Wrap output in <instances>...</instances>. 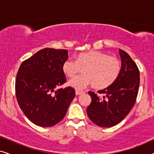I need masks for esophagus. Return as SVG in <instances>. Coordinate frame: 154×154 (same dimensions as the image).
<instances>
[{
    "instance_id": "obj_1",
    "label": "esophagus",
    "mask_w": 154,
    "mask_h": 154,
    "mask_svg": "<svg viewBox=\"0 0 154 154\" xmlns=\"http://www.w3.org/2000/svg\"><path fill=\"white\" fill-rule=\"evenodd\" d=\"M84 93H85V92L80 91V90H75V94L76 95H80V94H83Z\"/></svg>"
}]
</instances>
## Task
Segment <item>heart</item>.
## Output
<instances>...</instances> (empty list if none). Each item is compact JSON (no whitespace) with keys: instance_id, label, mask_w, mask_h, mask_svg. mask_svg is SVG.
Listing matches in <instances>:
<instances>
[{"instance_id":"obj_1","label":"heart","mask_w":154,"mask_h":154,"mask_svg":"<svg viewBox=\"0 0 154 154\" xmlns=\"http://www.w3.org/2000/svg\"><path fill=\"white\" fill-rule=\"evenodd\" d=\"M83 68V74L73 78L69 85L75 89L82 90L93 84L99 89L111 85L121 72V64L116 57L104 52L91 51L78 54L76 60L68 58L63 63L62 70L68 77H74Z\"/></svg>"}]
</instances>
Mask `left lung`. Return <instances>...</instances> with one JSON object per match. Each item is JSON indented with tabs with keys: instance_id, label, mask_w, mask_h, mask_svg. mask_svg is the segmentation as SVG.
I'll return each instance as SVG.
<instances>
[{
	"instance_id": "obj_1",
	"label": "left lung",
	"mask_w": 154,
	"mask_h": 154,
	"mask_svg": "<svg viewBox=\"0 0 154 154\" xmlns=\"http://www.w3.org/2000/svg\"><path fill=\"white\" fill-rule=\"evenodd\" d=\"M121 59V72L117 79L104 90L103 99L89 91L92 102L87 108L89 119L97 125L113 127L125 119L136 102L140 86V71L127 52L119 49Z\"/></svg>"
}]
</instances>
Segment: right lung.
<instances>
[{"instance_id":"obj_1","label":"right lung","mask_w":154,"mask_h":154,"mask_svg":"<svg viewBox=\"0 0 154 154\" xmlns=\"http://www.w3.org/2000/svg\"><path fill=\"white\" fill-rule=\"evenodd\" d=\"M66 50L44 48L24 61L19 68L15 92L24 115L41 127H51L64 119L75 97L71 87L57 88L66 83L63 63Z\"/></svg>"}]
</instances>
